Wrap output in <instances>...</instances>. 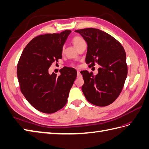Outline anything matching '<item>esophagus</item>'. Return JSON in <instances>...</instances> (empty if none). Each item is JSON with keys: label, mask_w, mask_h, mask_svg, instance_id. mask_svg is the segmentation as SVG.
I'll use <instances>...</instances> for the list:
<instances>
[{"label": "esophagus", "mask_w": 149, "mask_h": 149, "mask_svg": "<svg viewBox=\"0 0 149 149\" xmlns=\"http://www.w3.org/2000/svg\"><path fill=\"white\" fill-rule=\"evenodd\" d=\"M77 77H81V74H80V71H77Z\"/></svg>", "instance_id": "34e87169"}]
</instances>
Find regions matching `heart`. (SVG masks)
Instances as JSON below:
<instances>
[{"label": "heart", "mask_w": 149, "mask_h": 149, "mask_svg": "<svg viewBox=\"0 0 149 149\" xmlns=\"http://www.w3.org/2000/svg\"><path fill=\"white\" fill-rule=\"evenodd\" d=\"M72 43H73L74 46L76 47V48L77 49L79 45H80L81 44H82L83 43H84L85 41L83 40V39L82 38L79 37H78V36H76V37L72 38ZM64 49L63 48L62 52L64 53Z\"/></svg>", "instance_id": "heart-1"}]
</instances>
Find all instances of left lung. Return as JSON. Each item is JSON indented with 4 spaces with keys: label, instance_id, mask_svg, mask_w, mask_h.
Instances as JSON below:
<instances>
[{
    "label": "left lung",
    "instance_id": "obj_1",
    "mask_svg": "<svg viewBox=\"0 0 149 149\" xmlns=\"http://www.w3.org/2000/svg\"><path fill=\"white\" fill-rule=\"evenodd\" d=\"M87 43L86 64L100 66L98 74L81 71L84 79L83 94L90 103L103 107L112 104L121 92L128 74L126 57L121 44L111 35L99 29L76 30Z\"/></svg>",
    "mask_w": 149,
    "mask_h": 149
}]
</instances>
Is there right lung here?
Listing matches in <instances>:
<instances>
[{"mask_svg": "<svg viewBox=\"0 0 149 149\" xmlns=\"http://www.w3.org/2000/svg\"><path fill=\"white\" fill-rule=\"evenodd\" d=\"M71 30L45 34L32 39L24 49L17 67L21 91L36 109L51 114L67 103L77 78L74 68H64L61 74L49 73V68L62 58V50Z\"/></svg>", "mask_w": 149, "mask_h": 149, "instance_id": "add662e5", "label": "right lung"}]
</instances>
